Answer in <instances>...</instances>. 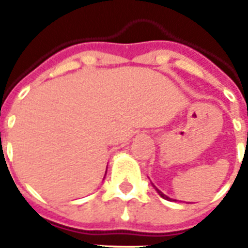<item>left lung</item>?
<instances>
[{"mask_svg": "<svg viewBox=\"0 0 248 248\" xmlns=\"http://www.w3.org/2000/svg\"><path fill=\"white\" fill-rule=\"evenodd\" d=\"M153 186H155V185H153ZM155 190H157V193H158L159 196L162 197V198H165V200H167V201H173V200H171V198H170V197L166 196V194H163V193L161 192V190H158V189H157V188H155Z\"/></svg>", "mask_w": 248, "mask_h": 248, "instance_id": "left-lung-1", "label": "left lung"}]
</instances>
